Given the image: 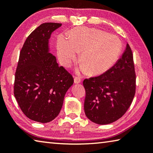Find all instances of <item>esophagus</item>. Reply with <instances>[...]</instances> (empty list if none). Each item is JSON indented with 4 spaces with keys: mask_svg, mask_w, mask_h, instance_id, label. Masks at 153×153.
Returning a JSON list of instances; mask_svg holds the SVG:
<instances>
[{
    "mask_svg": "<svg viewBox=\"0 0 153 153\" xmlns=\"http://www.w3.org/2000/svg\"><path fill=\"white\" fill-rule=\"evenodd\" d=\"M81 82V78L79 77H76L74 78V83L75 84H79Z\"/></svg>",
    "mask_w": 153,
    "mask_h": 153,
    "instance_id": "1",
    "label": "esophagus"
}]
</instances>
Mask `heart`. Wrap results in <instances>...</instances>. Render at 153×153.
Returning a JSON list of instances; mask_svg holds the SVG:
<instances>
[{
    "label": "heart",
    "instance_id": "1",
    "mask_svg": "<svg viewBox=\"0 0 153 153\" xmlns=\"http://www.w3.org/2000/svg\"><path fill=\"white\" fill-rule=\"evenodd\" d=\"M60 61L69 67L80 53L81 69L88 75L103 74L112 67L120 54L122 43L114 35L96 28H79L71 31L68 39L60 36L56 43Z\"/></svg>",
    "mask_w": 153,
    "mask_h": 153
}]
</instances>
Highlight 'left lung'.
Segmentation results:
<instances>
[{"label":"left lung","instance_id":"obj_1","mask_svg":"<svg viewBox=\"0 0 153 153\" xmlns=\"http://www.w3.org/2000/svg\"><path fill=\"white\" fill-rule=\"evenodd\" d=\"M135 80L132 51L127 43L122 56L112 67L101 76L84 80L87 118L99 125L119 119L132 103Z\"/></svg>","mask_w":153,"mask_h":153}]
</instances>
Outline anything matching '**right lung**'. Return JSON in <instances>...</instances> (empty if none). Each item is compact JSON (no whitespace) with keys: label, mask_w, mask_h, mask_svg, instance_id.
<instances>
[{"label":"right lung","mask_w":153,"mask_h":153,"mask_svg":"<svg viewBox=\"0 0 153 153\" xmlns=\"http://www.w3.org/2000/svg\"><path fill=\"white\" fill-rule=\"evenodd\" d=\"M62 24H41L24 43L17 66L14 96L28 118L46 123L59 115L74 78L50 53L51 34Z\"/></svg>","instance_id":"add662e5"}]
</instances>
